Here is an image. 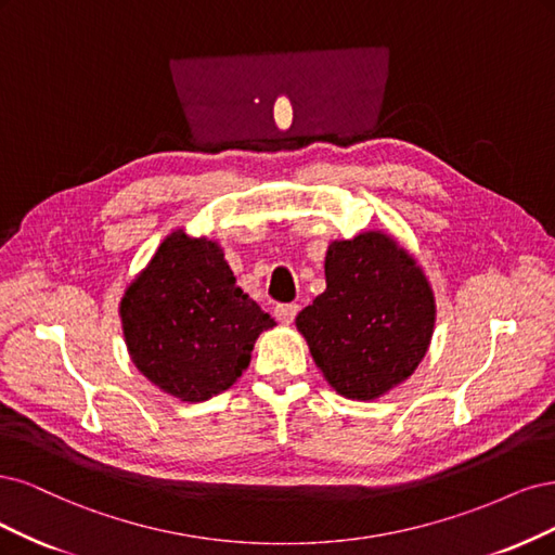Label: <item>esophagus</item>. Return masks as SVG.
<instances>
[{
	"instance_id": "34e87169",
	"label": "esophagus",
	"mask_w": 555,
	"mask_h": 555,
	"mask_svg": "<svg viewBox=\"0 0 555 555\" xmlns=\"http://www.w3.org/2000/svg\"><path fill=\"white\" fill-rule=\"evenodd\" d=\"M297 311H299L297 304H279V307L274 309V315H276L281 325H291L295 315H297Z\"/></svg>"
}]
</instances>
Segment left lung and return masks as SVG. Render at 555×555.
Returning <instances> with one entry per match:
<instances>
[{
  "label": "left lung",
  "instance_id": "obj_1",
  "mask_svg": "<svg viewBox=\"0 0 555 555\" xmlns=\"http://www.w3.org/2000/svg\"><path fill=\"white\" fill-rule=\"evenodd\" d=\"M327 291L297 315V330L327 383L369 401L403 383L431 341L436 304L417 262L383 232L334 242Z\"/></svg>",
  "mask_w": 555,
  "mask_h": 555
}]
</instances>
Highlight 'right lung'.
<instances>
[{"instance_id":"right-lung-1","label":"right lung","mask_w":555,"mask_h":555,"mask_svg":"<svg viewBox=\"0 0 555 555\" xmlns=\"http://www.w3.org/2000/svg\"><path fill=\"white\" fill-rule=\"evenodd\" d=\"M121 325L135 366L168 395L207 401L251 362L274 320L237 288L221 248L177 230L121 299Z\"/></svg>"}]
</instances>
